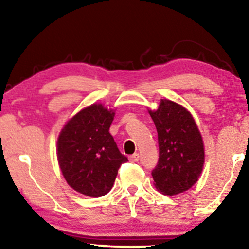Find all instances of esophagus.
<instances>
[{
    "label": "esophagus",
    "instance_id": "obj_1",
    "mask_svg": "<svg viewBox=\"0 0 249 249\" xmlns=\"http://www.w3.org/2000/svg\"><path fill=\"white\" fill-rule=\"evenodd\" d=\"M138 160H139V155L137 154V153H135V154H132V155L129 156V161H130L131 163L138 162Z\"/></svg>",
    "mask_w": 249,
    "mask_h": 249
}]
</instances>
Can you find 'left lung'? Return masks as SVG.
Returning a JSON list of instances; mask_svg holds the SVG:
<instances>
[{"instance_id":"obj_1","label":"left lung","mask_w":249,"mask_h":249,"mask_svg":"<svg viewBox=\"0 0 249 249\" xmlns=\"http://www.w3.org/2000/svg\"><path fill=\"white\" fill-rule=\"evenodd\" d=\"M148 113L158 130L160 148L159 163L152 171L154 186L163 195H178L192 188L202 175V134L192 113L176 102L163 98Z\"/></svg>"}]
</instances>
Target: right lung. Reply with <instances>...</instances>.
<instances>
[{"label":"right lung","mask_w":249,"mask_h":249,"mask_svg":"<svg viewBox=\"0 0 249 249\" xmlns=\"http://www.w3.org/2000/svg\"><path fill=\"white\" fill-rule=\"evenodd\" d=\"M114 108L102 103L84 107L61 129L56 156L68 185L89 197L110 192L118 170L128 159L117 147L108 132Z\"/></svg>","instance_id":"obj_1"}]
</instances>
